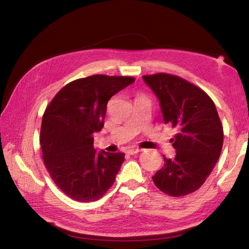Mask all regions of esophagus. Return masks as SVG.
Returning a JSON list of instances; mask_svg holds the SVG:
<instances>
[{"label": "esophagus", "instance_id": "1", "mask_svg": "<svg viewBox=\"0 0 249 249\" xmlns=\"http://www.w3.org/2000/svg\"><path fill=\"white\" fill-rule=\"evenodd\" d=\"M141 151H142V149H140V148H130V149L127 150V154L128 155H135L137 153H141Z\"/></svg>", "mask_w": 249, "mask_h": 249}]
</instances>
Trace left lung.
<instances>
[{
	"label": "left lung",
	"mask_w": 249,
	"mask_h": 249,
	"mask_svg": "<svg viewBox=\"0 0 249 249\" xmlns=\"http://www.w3.org/2000/svg\"><path fill=\"white\" fill-rule=\"evenodd\" d=\"M157 96L163 122L178 129L170 142L175 158L153 176L160 191L183 196L196 191L212 172L223 147V127L215 104L195 84L168 73L144 75Z\"/></svg>",
	"instance_id": "1"
}]
</instances>
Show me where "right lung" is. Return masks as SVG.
Masks as SVG:
<instances>
[{
    "mask_svg": "<svg viewBox=\"0 0 249 249\" xmlns=\"http://www.w3.org/2000/svg\"><path fill=\"white\" fill-rule=\"evenodd\" d=\"M134 81L103 74L74 80L46 108L40 128L44 162L53 182L71 199L96 201L114 183L125 154L98 153L93 134L103 128L108 100Z\"/></svg>",
    "mask_w": 249,
    "mask_h": 249,
    "instance_id": "add662e5",
    "label": "right lung"
}]
</instances>
